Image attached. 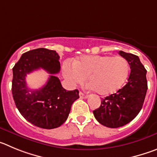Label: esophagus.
<instances>
[{"instance_id": "obj_1", "label": "esophagus", "mask_w": 157, "mask_h": 157, "mask_svg": "<svg viewBox=\"0 0 157 157\" xmlns=\"http://www.w3.org/2000/svg\"><path fill=\"white\" fill-rule=\"evenodd\" d=\"M79 95H80V98H87V94H85L84 93L81 92V91H80V93H79Z\"/></svg>"}]
</instances>
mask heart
<instances>
[{
  "label": "heart",
  "mask_w": 157,
  "mask_h": 157,
  "mask_svg": "<svg viewBox=\"0 0 157 157\" xmlns=\"http://www.w3.org/2000/svg\"><path fill=\"white\" fill-rule=\"evenodd\" d=\"M129 73V64L122 56H86L66 63L63 74L73 84H82L87 77L89 85L101 95L113 94L122 87Z\"/></svg>",
  "instance_id": "heart-1"
}]
</instances>
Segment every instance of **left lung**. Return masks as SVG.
Returning a JSON list of instances; mask_svg holds the SVG:
<instances>
[{
    "mask_svg": "<svg viewBox=\"0 0 157 157\" xmlns=\"http://www.w3.org/2000/svg\"><path fill=\"white\" fill-rule=\"evenodd\" d=\"M131 69L128 83L117 93L102 98L93 111L95 119L107 128H117L131 122L142 109L147 91L146 70L137 56L120 51Z\"/></svg>",
    "mask_w": 157,
    "mask_h": 157,
    "instance_id": "left-lung-1",
    "label": "left lung"
}]
</instances>
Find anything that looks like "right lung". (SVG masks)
I'll use <instances>...</instances> for the list:
<instances>
[{"mask_svg":"<svg viewBox=\"0 0 157 157\" xmlns=\"http://www.w3.org/2000/svg\"><path fill=\"white\" fill-rule=\"evenodd\" d=\"M56 51L37 48L25 52L12 69V96L19 113L27 121L44 129L59 128L67 120L71 105L79 98V91H66L56 74L60 70ZM43 68L51 76L41 89H29L25 77Z\"/></svg>","mask_w":157,"mask_h":157,"instance_id":"add662e5","label":"right lung"}]
</instances>
